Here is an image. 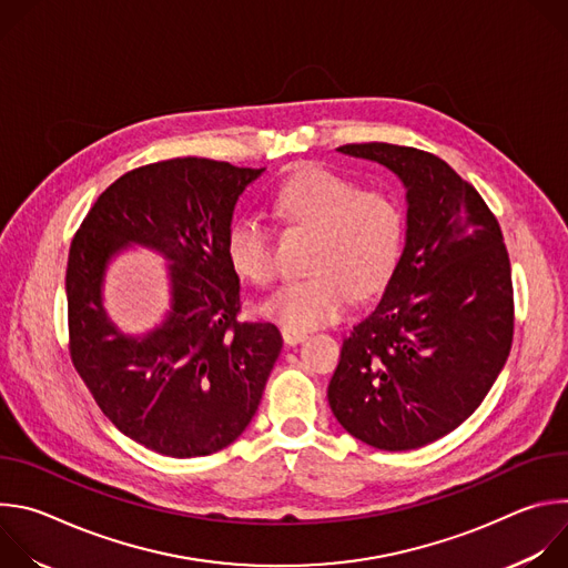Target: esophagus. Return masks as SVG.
<instances>
[{
    "mask_svg": "<svg viewBox=\"0 0 568 568\" xmlns=\"http://www.w3.org/2000/svg\"><path fill=\"white\" fill-rule=\"evenodd\" d=\"M281 335H283V342L287 346H296V344H301L307 337L305 333H298V331H292V328H281Z\"/></svg>",
    "mask_w": 568,
    "mask_h": 568,
    "instance_id": "esophagus-1",
    "label": "esophagus"
}]
</instances>
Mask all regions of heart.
Segmentation results:
<instances>
[{
	"label": "heart",
	"instance_id": "heart-1",
	"mask_svg": "<svg viewBox=\"0 0 568 568\" xmlns=\"http://www.w3.org/2000/svg\"><path fill=\"white\" fill-rule=\"evenodd\" d=\"M276 209L292 222L316 229L307 278L276 287L263 314L292 331L337 321L357 294L377 292L390 276L404 240V213L384 191L359 184L326 166H305L276 191ZM231 270L254 285L276 274L274 237L256 213H240L224 235Z\"/></svg>",
	"mask_w": 568,
	"mask_h": 568
}]
</instances>
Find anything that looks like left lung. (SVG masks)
Wrapping results in <instances>:
<instances>
[{
	"instance_id": "obj_1",
	"label": "left lung",
	"mask_w": 568,
	"mask_h": 568,
	"mask_svg": "<svg viewBox=\"0 0 568 568\" xmlns=\"http://www.w3.org/2000/svg\"><path fill=\"white\" fill-rule=\"evenodd\" d=\"M407 186V242L379 305L344 339L328 386L342 427L384 452L425 447L463 425L513 346L515 298L504 233L478 191L440 156L346 143Z\"/></svg>"
}]
</instances>
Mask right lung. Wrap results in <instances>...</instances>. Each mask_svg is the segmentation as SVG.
<instances>
[{
    "label": "right lung",
    "instance_id": "1",
    "mask_svg": "<svg viewBox=\"0 0 568 568\" xmlns=\"http://www.w3.org/2000/svg\"><path fill=\"white\" fill-rule=\"evenodd\" d=\"M263 169L178 156L110 184L75 231L67 261L69 357L105 418L173 458L209 456L252 423L283 339L274 323L237 321L240 278L224 256L233 206ZM174 265V310L143 341L106 321L100 285L125 244Z\"/></svg>",
    "mask_w": 568,
    "mask_h": 568
}]
</instances>
